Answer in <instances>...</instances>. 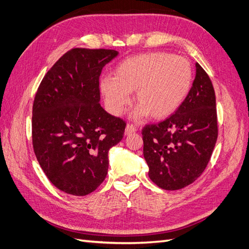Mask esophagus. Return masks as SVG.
Instances as JSON below:
<instances>
[{
  "label": "esophagus",
  "instance_id": "esophagus-1",
  "mask_svg": "<svg viewBox=\"0 0 249 249\" xmlns=\"http://www.w3.org/2000/svg\"><path fill=\"white\" fill-rule=\"evenodd\" d=\"M136 126H135L134 124H126V126H125V131H124V134L126 135H131L132 133H135L136 132Z\"/></svg>",
  "mask_w": 249,
  "mask_h": 249
}]
</instances>
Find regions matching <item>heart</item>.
Masks as SVG:
<instances>
[{
    "label": "heart",
    "instance_id": "1",
    "mask_svg": "<svg viewBox=\"0 0 249 249\" xmlns=\"http://www.w3.org/2000/svg\"><path fill=\"white\" fill-rule=\"evenodd\" d=\"M193 80L190 62L184 57L156 52L127 58L115 70V78L101 80V90L109 110L123 114L135 92L138 107L134 117L162 119L171 115L189 93Z\"/></svg>",
    "mask_w": 249,
    "mask_h": 249
}]
</instances>
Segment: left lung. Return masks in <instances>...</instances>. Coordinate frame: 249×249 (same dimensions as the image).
<instances>
[{"label": "left lung", "mask_w": 249, "mask_h": 249, "mask_svg": "<svg viewBox=\"0 0 249 249\" xmlns=\"http://www.w3.org/2000/svg\"><path fill=\"white\" fill-rule=\"evenodd\" d=\"M196 76L183 104L168 118L142 129L148 177L164 190H178L196 180L212 156L218 137L216 97L208 73Z\"/></svg>", "instance_id": "1"}]
</instances>
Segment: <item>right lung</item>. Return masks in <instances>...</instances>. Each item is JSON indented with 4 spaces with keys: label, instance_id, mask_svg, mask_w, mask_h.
I'll use <instances>...</instances> for the list:
<instances>
[{
    "label": "right lung",
    "instance_id": "1",
    "mask_svg": "<svg viewBox=\"0 0 249 249\" xmlns=\"http://www.w3.org/2000/svg\"><path fill=\"white\" fill-rule=\"evenodd\" d=\"M118 53L74 48L43 77L32 110V144L40 167L59 190L77 196L106 178L109 149L123 139L126 123L100 105L103 67Z\"/></svg>",
    "mask_w": 249,
    "mask_h": 249
}]
</instances>
